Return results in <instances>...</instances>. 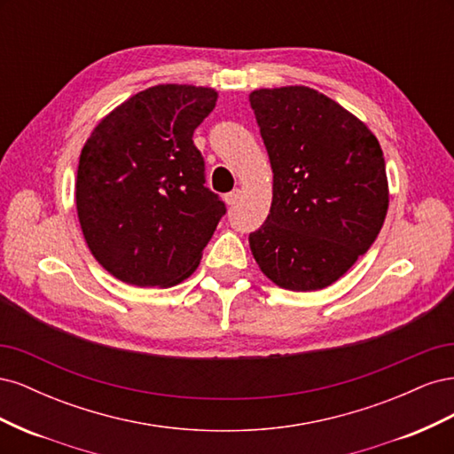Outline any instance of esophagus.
Segmentation results:
<instances>
[{
    "instance_id": "esophagus-1",
    "label": "esophagus",
    "mask_w": 454,
    "mask_h": 454,
    "mask_svg": "<svg viewBox=\"0 0 454 454\" xmlns=\"http://www.w3.org/2000/svg\"><path fill=\"white\" fill-rule=\"evenodd\" d=\"M239 199H240V189H232L231 193H227V195H225V202H227V204H231V206H232V204H237V200H239Z\"/></svg>"
}]
</instances>
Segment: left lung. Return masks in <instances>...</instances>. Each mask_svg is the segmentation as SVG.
Wrapping results in <instances>:
<instances>
[{"label": "left lung", "instance_id": "8db88e82", "mask_svg": "<svg viewBox=\"0 0 454 454\" xmlns=\"http://www.w3.org/2000/svg\"><path fill=\"white\" fill-rule=\"evenodd\" d=\"M272 168V204L250 248L274 284H333L375 242L388 210L382 149L360 119L309 87L250 94Z\"/></svg>", "mask_w": 454, "mask_h": 454}]
</instances>
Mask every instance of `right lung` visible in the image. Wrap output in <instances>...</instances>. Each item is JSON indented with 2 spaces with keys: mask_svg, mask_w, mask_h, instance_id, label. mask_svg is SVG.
Here are the masks:
<instances>
[{
  "mask_svg": "<svg viewBox=\"0 0 454 454\" xmlns=\"http://www.w3.org/2000/svg\"><path fill=\"white\" fill-rule=\"evenodd\" d=\"M214 89L157 85L100 121L79 157L75 202L96 261L115 278L168 287L199 267L227 212L206 187L193 132Z\"/></svg>",
  "mask_w": 454,
  "mask_h": 454,
  "instance_id": "obj_1",
  "label": "right lung"
}]
</instances>
